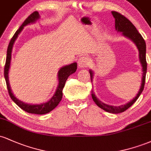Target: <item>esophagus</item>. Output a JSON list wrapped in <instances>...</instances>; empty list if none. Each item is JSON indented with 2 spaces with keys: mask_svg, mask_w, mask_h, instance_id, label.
Masks as SVG:
<instances>
[{
  "mask_svg": "<svg viewBox=\"0 0 151 151\" xmlns=\"http://www.w3.org/2000/svg\"><path fill=\"white\" fill-rule=\"evenodd\" d=\"M89 64V60L87 57H80L78 59V66L80 68L87 67Z\"/></svg>",
  "mask_w": 151,
  "mask_h": 151,
  "instance_id": "1",
  "label": "esophagus"
}]
</instances>
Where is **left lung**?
Segmentation results:
<instances>
[{
  "instance_id": "left-lung-1",
  "label": "left lung",
  "mask_w": 151,
  "mask_h": 151,
  "mask_svg": "<svg viewBox=\"0 0 151 151\" xmlns=\"http://www.w3.org/2000/svg\"><path fill=\"white\" fill-rule=\"evenodd\" d=\"M112 15H113L114 18H115V29L117 32H122L123 36L125 37L129 38L131 40L132 42L136 45L137 49L138 50V58H139V61L141 63L142 67V79H141V87H140L139 91H138V93L136 96L131 100L129 102L124 105H121L119 106H111L106 104L103 103V102L100 101L99 99L96 97L95 93L91 91V96L93 101L95 102L96 105L99 107L103 109V110L109 112V113L111 114H119L121 113V112L125 111L126 109H128L129 107H131L133 104L136 102V101L138 99V97L140 96L141 93L143 91V89H144L145 85V75H146L147 72V62L146 59H145V52H146V45H145V42L143 39L141 35L138 32L134 25L131 22L129 19H127L125 16L123 15L120 14L118 12L112 11ZM89 74L90 77H91V81L92 82L93 77V72L91 70H89Z\"/></svg>"
}]
</instances>
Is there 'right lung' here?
Wrapping results in <instances>:
<instances>
[{
    "label": "right lung",
    "instance_id": "1",
    "mask_svg": "<svg viewBox=\"0 0 151 151\" xmlns=\"http://www.w3.org/2000/svg\"><path fill=\"white\" fill-rule=\"evenodd\" d=\"M40 18L39 13L37 11L34 12L28 17L22 25L19 27L18 30L15 32V33L12 37L11 40L10 41L9 45H8V50H7V56H6V65H5L4 68V77L6 79L7 88H8V93L10 98L12 99L13 101L17 105L24 110L27 113L35 114H45L49 113L52 110H53L55 107L59 104L60 101L62 100V90H63L64 86L65 85V82L67 81V78H68L72 74L74 73L77 70V62H73V63L70 64L68 65H65L64 67H62L60 69V70L58 72V85L57 87L56 91L55 93L50 99L48 100L47 102L42 104H27L25 102L20 101L16 96L13 94V91H12L11 88H10L9 79H8V74H9V70L10 67V62H11V54L12 50H13V45L18 38V35H20L22 30H23L24 27L27 25H30V24L35 23L37 20Z\"/></svg>",
    "mask_w": 151,
    "mask_h": 151
}]
</instances>
